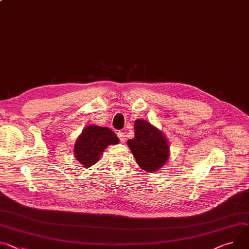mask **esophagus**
<instances>
[{"mask_svg":"<svg viewBox=\"0 0 249 249\" xmlns=\"http://www.w3.org/2000/svg\"><path fill=\"white\" fill-rule=\"evenodd\" d=\"M117 135H118V137H119V139H120L121 143H125V141H126V136H125V133L120 131V132H118V133H117Z\"/></svg>","mask_w":249,"mask_h":249,"instance_id":"obj_1","label":"esophagus"}]
</instances>
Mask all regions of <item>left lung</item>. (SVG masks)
Listing matches in <instances>:
<instances>
[{
    "label": "left lung",
    "mask_w": 249,
    "mask_h": 249,
    "mask_svg": "<svg viewBox=\"0 0 249 249\" xmlns=\"http://www.w3.org/2000/svg\"><path fill=\"white\" fill-rule=\"evenodd\" d=\"M135 137L127 141L138 166L147 173H156L166 165L170 145L165 134L150 122L137 119L134 123Z\"/></svg>",
    "instance_id": "left-lung-1"
}]
</instances>
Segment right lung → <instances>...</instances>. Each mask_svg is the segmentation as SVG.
<instances>
[{
    "label": "right lung",
    "instance_id": "1",
    "mask_svg": "<svg viewBox=\"0 0 249 249\" xmlns=\"http://www.w3.org/2000/svg\"><path fill=\"white\" fill-rule=\"evenodd\" d=\"M118 143L119 138L111 129L92 124L82 130L74 144L73 155L83 168H89L98 162L108 146Z\"/></svg>",
    "mask_w": 249,
    "mask_h": 249
}]
</instances>
